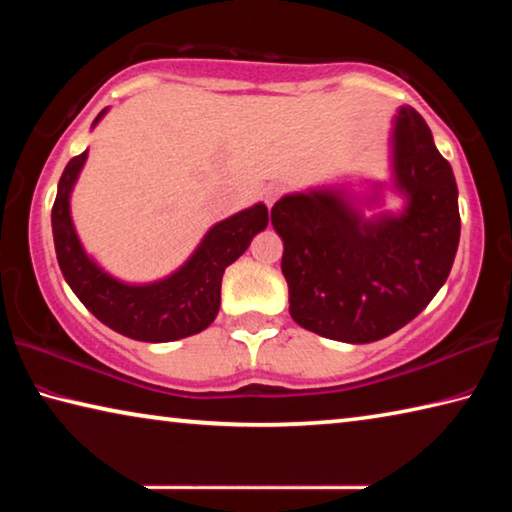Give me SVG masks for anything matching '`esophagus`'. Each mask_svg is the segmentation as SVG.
Wrapping results in <instances>:
<instances>
[{"instance_id":"1","label":"esophagus","mask_w":512,"mask_h":512,"mask_svg":"<svg viewBox=\"0 0 512 512\" xmlns=\"http://www.w3.org/2000/svg\"><path fill=\"white\" fill-rule=\"evenodd\" d=\"M284 192V187L282 185H271L266 189V196H264V201H266V205L268 207H273L275 205V201L277 198H280V194Z\"/></svg>"}]
</instances>
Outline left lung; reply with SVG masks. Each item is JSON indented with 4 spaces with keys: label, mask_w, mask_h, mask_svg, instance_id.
<instances>
[{
    "label": "left lung",
    "mask_w": 512,
    "mask_h": 512,
    "mask_svg": "<svg viewBox=\"0 0 512 512\" xmlns=\"http://www.w3.org/2000/svg\"><path fill=\"white\" fill-rule=\"evenodd\" d=\"M388 180H339L284 194L271 221L284 241L289 314L343 343L386 339L420 314L452 271L461 216L456 178L427 121L397 108ZM403 201L384 211L385 192ZM382 212L366 217L365 207Z\"/></svg>",
    "instance_id": "obj_1"
}]
</instances>
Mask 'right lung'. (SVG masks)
Wrapping results in <instances>:
<instances>
[{"label": "right lung", "instance_id": "1", "mask_svg": "<svg viewBox=\"0 0 512 512\" xmlns=\"http://www.w3.org/2000/svg\"><path fill=\"white\" fill-rule=\"evenodd\" d=\"M99 112L92 128L106 117ZM88 151L67 162L51 210L58 266L69 289L103 325L135 341L169 343L187 339L212 325L221 307L225 268L246 253L250 241L268 225L264 203H255L214 223L176 271L153 282H126L108 273L81 244L72 219V192Z\"/></svg>", "mask_w": 512, "mask_h": 512}]
</instances>
